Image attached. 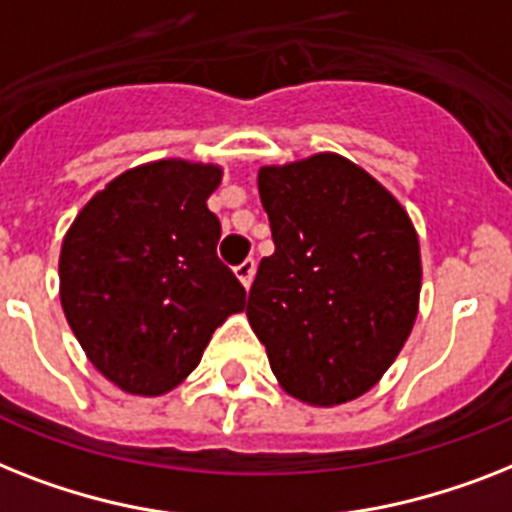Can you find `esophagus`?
<instances>
[{
  "label": "esophagus",
  "mask_w": 512,
  "mask_h": 512,
  "mask_svg": "<svg viewBox=\"0 0 512 512\" xmlns=\"http://www.w3.org/2000/svg\"><path fill=\"white\" fill-rule=\"evenodd\" d=\"M255 268H257V263L252 260V257H247L242 265H236V278L242 281L244 289H249V284H252V278H255Z\"/></svg>",
  "instance_id": "1"
}]
</instances>
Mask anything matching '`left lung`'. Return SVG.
Returning a JSON list of instances; mask_svg holds the SVG:
<instances>
[{"label":"left lung","mask_w":512,"mask_h":512,"mask_svg":"<svg viewBox=\"0 0 512 512\" xmlns=\"http://www.w3.org/2000/svg\"><path fill=\"white\" fill-rule=\"evenodd\" d=\"M257 189L276 252L247 318L294 400L331 407L381 381L421 299V244L392 191L334 152L265 165Z\"/></svg>","instance_id":"1"}]
</instances>
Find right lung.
<instances>
[{
	"label": "right lung",
	"mask_w": 512,
	"mask_h": 512,
	"mask_svg": "<svg viewBox=\"0 0 512 512\" xmlns=\"http://www.w3.org/2000/svg\"><path fill=\"white\" fill-rule=\"evenodd\" d=\"M223 168L170 157L120 173L60 249V302L91 365L136 397L176 389L247 292L218 260Z\"/></svg>",
	"instance_id": "1"
}]
</instances>
